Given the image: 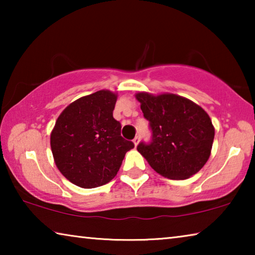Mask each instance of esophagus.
I'll use <instances>...</instances> for the list:
<instances>
[{"label": "esophagus", "mask_w": 255, "mask_h": 255, "mask_svg": "<svg viewBox=\"0 0 255 255\" xmlns=\"http://www.w3.org/2000/svg\"><path fill=\"white\" fill-rule=\"evenodd\" d=\"M139 139H140V137H139V136H136L135 138H133V139H132V143H133V145L137 146V145H138V143H139Z\"/></svg>", "instance_id": "obj_1"}]
</instances>
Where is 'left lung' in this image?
Listing matches in <instances>:
<instances>
[{
	"instance_id": "8db88e82",
	"label": "left lung",
	"mask_w": 255,
	"mask_h": 255,
	"mask_svg": "<svg viewBox=\"0 0 255 255\" xmlns=\"http://www.w3.org/2000/svg\"><path fill=\"white\" fill-rule=\"evenodd\" d=\"M152 129V141L137 150L154 171L172 180L188 179L208 161L215 128L208 114L197 103L173 93H136Z\"/></svg>"
}]
</instances>
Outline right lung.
Wrapping results in <instances>:
<instances>
[{"label":"right lung","mask_w":255,"mask_h":255,"mask_svg":"<svg viewBox=\"0 0 255 255\" xmlns=\"http://www.w3.org/2000/svg\"><path fill=\"white\" fill-rule=\"evenodd\" d=\"M117 93L100 90L68 105L56 120L50 147L57 169L77 187H101L117 175L133 143L112 116Z\"/></svg>","instance_id":"1"}]
</instances>
